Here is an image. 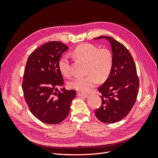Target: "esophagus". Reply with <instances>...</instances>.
<instances>
[{"instance_id":"esophagus-1","label":"esophagus","mask_w":158,"mask_h":158,"mask_svg":"<svg viewBox=\"0 0 158 158\" xmlns=\"http://www.w3.org/2000/svg\"><path fill=\"white\" fill-rule=\"evenodd\" d=\"M77 95L79 97H83V98H87V97H88V94H83V93H80V92L77 93Z\"/></svg>"}]
</instances>
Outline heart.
Here are the masks:
<instances>
[{
	"instance_id": "1",
	"label": "heart",
	"mask_w": 158,
	"mask_h": 158,
	"mask_svg": "<svg viewBox=\"0 0 158 158\" xmlns=\"http://www.w3.org/2000/svg\"><path fill=\"white\" fill-rule=\"evenodd\" d=\"M76 58L88 63V74L87 77H75L70 81V88L82 92H88L95 88L100 81H105L110 75L113 68V57L107 49H99L94 45L83 43L77 47L73 52ZM59 69L62 75H70V62L64 56L60 60Z\"/></svg>"
}]
</instances>
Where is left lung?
Returning <instances> with one entry per match:
<instances>
[{
  "label": "left lung",
  "mask_w": 158,
  "mask_h": 158,
  "mask_svg": "<svg viewBox=\"0 0 158 158\" xmlns=\"http://www.w3.org/2000/svg\"><path fill=\"white\" fill-rule=\"evenodd\" d=\"M109 43L113 57L110 75L98 89L102 94V105L95 115L103 123H112L124 118L132 109L138 96L139 81L135 62L128 50L115 39L100 36Z\"/></svg>",
  "instance_id": "8db88e82"
}]
</instances>
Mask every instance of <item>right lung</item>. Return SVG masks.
I'll return each instance as SVG.
<instances>
[{
    "instance_id": "add662e5",
    "label": "right lung",
    "mask_w": 158,
    "mask_h": 158,
    "mask_svg": "<svg viewBox=\"0 0 158 158\" xmlns=\"http://www.w3.org/2000/svg\"><path fill=\"white\" fill-rule=\"evenodd\" d=\"M69 48L58 41L39 47L28 57L22 89L31 113L42 122L57 124L68 116L75 90L60 89L64 84L59 60Z\"/></svg>"
}]
</instances>
